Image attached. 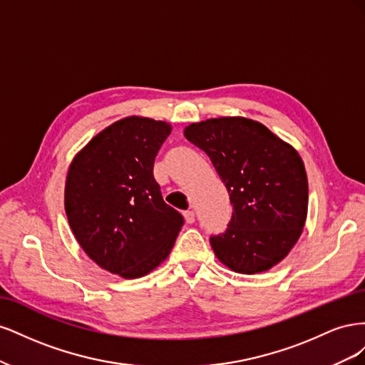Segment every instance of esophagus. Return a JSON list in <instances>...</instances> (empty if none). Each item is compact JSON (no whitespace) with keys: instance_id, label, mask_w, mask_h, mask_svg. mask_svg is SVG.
<instances>
[{"instance_id":"34e87169","label":"esophagus","mask_w":365,"mask_h":365,"mask_svg":"<svg viewBox=\"0 0 365 365\" xmlns=\"http://www.w3.org/2000/svg\"><path fill=\"white\" fill-rule=\"evenodd\" d=\"M182 215H184V219H185L187 224L195 222V212H192V210H187V212H184Z\"/></svg>"}]
</instances>
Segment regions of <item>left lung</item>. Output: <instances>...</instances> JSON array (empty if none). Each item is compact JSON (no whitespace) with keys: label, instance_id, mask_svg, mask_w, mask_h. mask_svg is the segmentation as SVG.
I'll return each mask as SVG.
<instances>
[{"label":"left lung","instance_id":"left-lung-1","mask_svg":"<svg viewBox=\"0 0 365 365\" xmlns=\"http://www.w3.org/2000/svg\"><path fill=\"white\" fill-rule=\"evenodd\" d=\"M184 137L212 160L233 204L225 233L210 237L215 256L240 274L271 269L306 224L309 187L300 153L247 117L192 123Z\"/></svg>","mask_w":365,"mask_h":365}]
</instances>
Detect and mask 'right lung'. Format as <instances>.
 <instances>
[{"label": "right lung", "instance_id": "add662e5", "mask_svg": "<svg viewBox=\"0 0 365 365\" xmlns=\"http://www.w3.org/2000/svg\"><path fill=\"white\" fill-rule=\"evenodd\" d=\"M170 130L168 121L125 117L88 141L68 168L63 204L77 244L123 279L143 277L168 259L184 224L153 178Z\"/></svg>", "mask_w": 365, "mask_h": 365}]
</instances>
